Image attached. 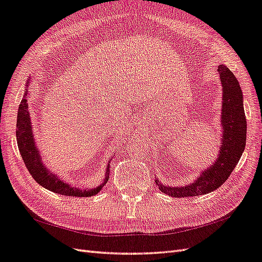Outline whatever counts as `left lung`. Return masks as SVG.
<instances>
[{
    "label": "left lung",
    "instance_id": "obj_1",
    "mask_svg": "<svg viewBox=\"0 0 262 262\" xmlns=\"http://www.w3.org/2000/svg\"><path fill=\"white\" fill-rule=\"evenodd\" d=\"M218 72L222 85L221 145L215 161L202 170L193 182L186 186H164L156 178L157 186L165 194L187 198L207 194L216 190L227 181L245 150L247 120L240 84L226 66H219Z\"/></svg>",
    "mask_w": 262,
    "mask_h": 262
}]
</instances>
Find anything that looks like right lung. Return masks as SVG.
I'll return each mask as SVG.
<instances>
[{"label":"right lung","mask_w":262,"mask_h":262,"mask_svg":"<svg viewBox=\"0 0 262 262\" xmlns=\"http://www.w3.org/2000/svg\"><path fill=\"white\" fill-rule=\"evenodd\" d=\"M31 81V76H29V80L27 81V89H25L24 97L21 101L20 105H18L17 111V121H16V140L18 150H20L21 157L25 163V167L28 168L31 176L33 179L42 186L52 192L64 194L69 196H91L97 194L102 190L106 181L109 180V173H110V161L106 165L105 170V178L102 181L99 187L95 188H86V189H80L76 187H72L70 183H67L61 180L59 177L52 171L49 170L42 161V157L40 155V151L37 149L33 131H32V122L30 117L29 103V84Z\"/></svg>","instance_id":"add662e5"}]
</instances>
